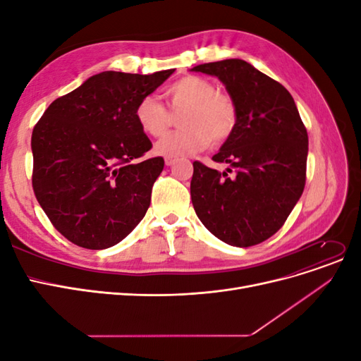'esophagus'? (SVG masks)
<instances>
[{"instance_id": "1", "label": "esophagus", "mask_w": 361, "mask_h": 361, "mask_svg": "<svg viewBox=\"0 0 361 361\" xmlns=\"http://www.w3.org/2000/svg\"><path fill=\"white\" fill-rule=\"evenodd\" d=\"M174 161H176V159H174V158H169V157H167V158H166V166H169V167H170V166H173Z\"/></svg>"}]
</instances>
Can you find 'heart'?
<instances>
[{
    "mask_svg": "<svg viewBox=\"0 0 361 361\" xmlns=\"http://www.w3.org/2000/svg\"><path fill=\"white\" fill-rule=\"evenodd\" d=\"M166 97L173 111L183 110L179 130L164 135L155 145L158 155L187 157L204 147L223 145L238 125V106L233 97L218 92L216 85L200 76L187 75L170 84ZM141 130L150 137L162 135L171 125V114L157 96L146 94L135 106Z\"/></svg>",
    "mask_w": 361,
    "mask_h": 361,
    "instance_id": "obj_1",
    "label": "heart"
}]
</instances>
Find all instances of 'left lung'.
Wrapping results in <instances>:
<instances>
[{"label":"left lung","mask_w":361,"mask_h":361,"mask_svg":"<svg viewBox=\"0 0 361 361\" xmlns=\"http://www.w3.org/2000/svg\"><path fill=\"white\" fill-rule=\"evenodd\" d=\"M191 71L215 75L238 106L235 133L212 157L227 171L192 162L194 211L223 243L257 245L280 231L304 191L307 129L290 93L250 63L231 59Z\"/></svg>","instance_id":"8db88e82"}]
</instances>
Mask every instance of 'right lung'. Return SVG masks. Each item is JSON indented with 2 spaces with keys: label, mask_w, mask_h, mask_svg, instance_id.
Masks as SVG:
<instances>
[{
  "label": "right lung",
  "mask_w": 361,
  "mask_h": 361,
  "mask_svg": "<svg viewBox=\"0 0 361 361\" xmlns=\"http://www.w3.org/2000/svg\"><path fill=\"white\" fill-rule=\"evenodd\" d=\"M173 72L93 75L54 101L32 129V190L72 244L113 247L143 220L164 158L141 159L152 141L135 106Z\"/></svg>",
  "instance_id": "1"
}]
</instances>
